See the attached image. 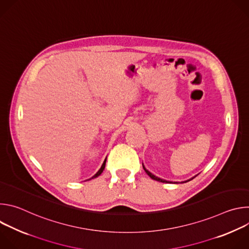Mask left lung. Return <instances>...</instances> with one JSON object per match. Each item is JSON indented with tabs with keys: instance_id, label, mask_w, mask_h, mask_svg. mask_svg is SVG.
<instances>
[{
	"instance_id": "obj_1",
	"label": "left lung",
	"mask_w": 249,
	"mask_h": 249,
	"mask_svg": "<svg viewBox=\"0 0 249 249\" xmlns=\"http://www.w3.org/2000/svg\"><path fill=\"white\" fill-rule=\"evenodd\" d=\"M143 168H144V170L146 171V173L151 177L152 179H154V180H157V181H160V182H163V183H172L171 181H167V180H164V179H161V178H160V177H158V176H156L155 174H153L152 172H150L146 167H145V165H144V163H143ZM194 177H196V175L194 176ZM194 177H192V178H190V179H188V180H186V181H183V182H181V183H185V182H187V181H190V180H192ZM177 183V182H176Z\"/></svg>"
}]
</instances>
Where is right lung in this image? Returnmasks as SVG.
<instances>
[{"instance_id": "add662e5", "label": "right lung", "mask_w": 249, "mask_h": 249, "mask_svg": "<svg viewBox=\"0 0 249 249\" xmlns=\"http://www.w3.org/2000/svg\"><path fill=\"white\" fill-rule=\"evenodd\" d=\"M105 163H106V159L104 160V161H103V163H102V165H101V167L99 168V170L91 177V178H95V177H97V176H99L101 173H102V171H103V169H104V167H105ZM91 178H89V179H91ZM89 179H88V180H89Z\"/></svg>"}]
</instances>
